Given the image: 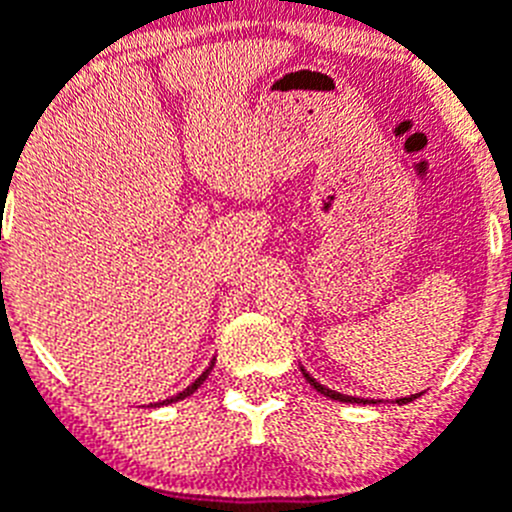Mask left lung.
Masks as SVG:
<instances>
[{
  "instance_id": "obj_1",
  "label": "left lung",
  "mask_w": 512,
  "mask_h": 512,
  "mask_svg": "<svg viewBox=\"0 0 512 512\" xmlns=\"http://www.w3.org/2000/svg\"><path fill=\"white\" fill-rule=\"evenodd\" d=\"M302 375H305V380L310 382V385H312V388L317 390V393L325 395V398H330V400H340V403H367V400H362V398H352V395H340V393H335V390H330V388H322L320 382H317L315 377L307 375L305 370H302ZM415 398H418V395H410V398H400L398 403H410V400H415Z\"/></svg>"
}]
</instances>
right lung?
<instances>
[{
    "label": "right lung",
    "instance_id": "add662e5",
    "mask_svg": "<svg viewBox=\"0 0 512 512\" xmlns=\"http://www.w3.org/2000/svg\"><path fill=\"white\" fill-rule=\"evenodd\" d=\"M210 370H212V365H210V367H207V370H205V372H202V375H200V377H197V380H195V382H192L190 388H187V390H182V393H180V395H175V398H170V400H162V403H157V405H170V403H177V400H185V398H187V395H192V393H195V390H197V388H200L202 382H205V380H207V375H210Z\"/></svg>",
    "mask_w": 512,
    "mask_h": 512
}]
</instances>
